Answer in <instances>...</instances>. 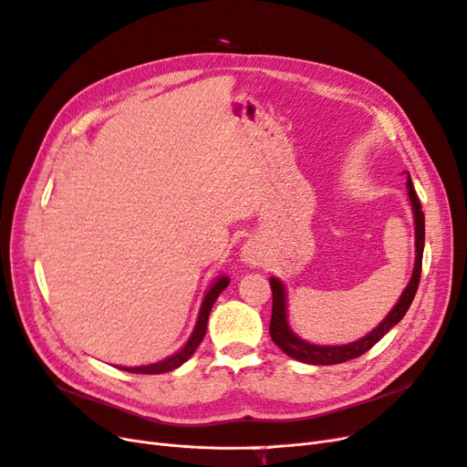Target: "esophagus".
<instances>
[{"instance_id": "esophagus-1", "label": "esophagus", "mask_w": 467, "mask_h": 467, "mask_svg": "<svg viewBox=\"0 0 467 467\" xmlns=\"http://www.w3.org/2000/svg\"><path fill=\"white\" fill-rule=\"evenodd\" d=\"M263 256H265L263 251H260V247L254 244V241H247L244 249H241V258L249 265H260L263 263Z\"/></svg>"}]
</instances>
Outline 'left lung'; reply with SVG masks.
I'll return each mask as SVG.
<instances>
[{
	"label": "left lung",
	"instance_id": "1",
	"mask_svg": "<svg viewBox=\"0 0 467 467\" xmlns=\"http://www.w3.org/2000/svg\"><path fill=\"white\" fill-rule=\"evenodd\" d=\"M406 188H408V197L410 204H412L414 211V223H416V265L414 272L406 289L402 291L399 303L393 306L387 314V318L371 329L366 337L348 343V345H312L305 339L298 337V335L293 333L287 322V296H285V287L279 282L277 277H270V287H272V320H270V337L272 341L282 348L287 357L305 362V364H316V366H329V364H341L352 358H358L360 354L368 352L371 347H374L383 335L395 327L408 312L410 305L414 301V295L420 285V275H421V258H423V244H425V216L421 213V202L416 195L412 178L408 174L406 180Z\"/></svg>",
	"mask_w": 467,
	"mask_h": 467
}]
</instances>
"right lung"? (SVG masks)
<instances>
[{"instance_id": "obj_1", "label": "right lung", "mask_w": 467, "mask_h": 467, "mask_svg": "<svg viewBox=\"0 0 467 467\" xmlns=\"http://www.w3.org/2000/svg\"><path fill=\"white\" fill-rule=\"evenodd\" d=\"M230 284V277L228 275H220L216 282L211 285V289L204 293V298L201 303V310H199V318H197V324H195V329L192 333V337L188 339V343H185L178 352H174L172 357L164 358L161 362H155V364H149V366H136V368H120L124 371H132V374H166V371H172L176 368H180L185 360H188L192 354L197 350L199 343L202 341L204 337V331H207V322H209V314L213 310V305L218 298V295L228 287Z\"/></svg>"}]
</instances>
